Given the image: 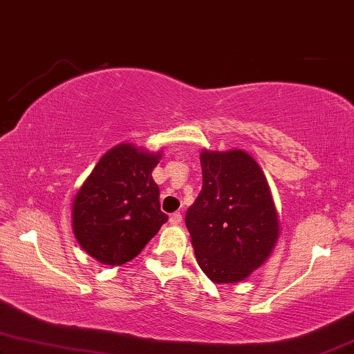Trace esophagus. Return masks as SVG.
Here are the masks:
<instances>
[{
  "mask_svg": "<svg viewBox=\"0 0 354 354\" xmlns=\"http://www.w3.org/2000/svg\"><path fill=\"white\" fill-rule=\"evenodd\" d=\"M181 220H183V216H181V213L179 212H176V213H173V215L170 216V223L173 226H176V225H179V223H181Z\"/></svg>",
  "mask_w": 354,
  "mask_h": 354,
  "instance_id": "34e87169",
  "label": "esophagus"
}]
</instances>
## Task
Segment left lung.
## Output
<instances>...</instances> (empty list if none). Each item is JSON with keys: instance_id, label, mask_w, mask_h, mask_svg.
I'll use <instances>...</instances> for the list:
<instances>
[{"instance_id": "1", "label": "left lung", "mask_w": 354, "mask_h": 354, "mask_svg": "<svg viewBox=\"0 0 354 354\" xmlns=\"http://www.w3.org/2000/svg\"><path fill=\"white\" fill-rule=\"evenodd\" d=\"M202 191L186 212L196 260L216 283L243 281L279 236L277 213L261 168L242 151L201 156Z\"/></svg>"}]
</instances>
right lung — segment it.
Returning <instances> with one entry per match:
<instances>
[{
	"mask_svg": "<svg viewBox=\"0 0 354 354\" xmlns=\"http://www.w3.org/2000/svg\"><path fill=\"white\" fill-rule=\"evenodd\" d=\"M160 153L129 144L109 151L73 201V234L84 252L104 265L120 266L139 255L167 223L160 189L152 179Z\"/></svg>",
	"mask_w": 354,
	"mask_h": 354,
	"instance_id": "obj_1",
	"label": "right lung"
}]
</instances>
